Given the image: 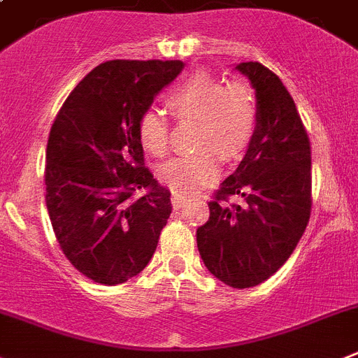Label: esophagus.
Returning a JSON list of instances; mask_svg holds the SVG:
<instances>
[{
	"label": "esophagus",
	"mask_w": 358,
	"mask_h": 358,
	"mask_svg": "<svg viewBox=\"0 0 358 358\" xmlns=\"http://www.w3.org/2000/svg\"><path fill=\"white\" fill-rule=\"evenodd\" d=\"M186 204H188V199L181 196V195H179V193H172V206H173V209H181V208H185Z\"/></svg>",
	"instance_id": "34e87169"
}]
</instances>
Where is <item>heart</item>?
<instances>
[{
	"instance_id": "1",
	"label": "heart",
	"mask_w": 358,
	"mask_h": 358,
	"mask_svg": "<svg viewBox=\"0 0 358 358\" xmlns=\"http://www.w3.org/2000/svg\"><path fill=\"white\" fill-rule=\"evenodd\" d=\"M165 103L176 119H195L193 145L159 169V179L182 196H192L215 182L222 163L234 162L252 145L259 124L254 92L245 83L225 85L209 72H195L165 92ZM140 143L154 156L169 150V122L157 110H145L136 122Z\"/></svg>"
}]
</instances>
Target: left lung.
I'll return each mask as SVG.
<instances>
[{
    "label": "left lung",
    "mask_w": 358,
    "mask_h": 358,
    "mask_svg": "<svg viewBox=\"0 0 358 358\" xmlns=\"http://www.w3.org/2000/svg\"><path fill=\"white\" fill-rule=\"evenodd\" d=\"M255 88L259 124L234 173L213 193L196 229L206 268L236 289L268 280L296 248L313 208L310 142L280 78L259 62L238 67ZM239 194L245 206L231 205Z\"/></svg>",
    "instance_id": "8db88e82"
}]
</instances>
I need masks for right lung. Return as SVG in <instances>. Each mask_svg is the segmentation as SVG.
Returning <instances> with one entry per match:
<instances>
[{"instance_id":"1","label":"right lung","mask_w":358,"mask_h":358,"mask_svg":"<svg viewBox=\"0 0 358 358\" xmlns=\"http://www.w3.org/2000/svg\"><path fill=\"white\" fill-rule=\"evenodd\" d=\"M181 60H110L69 94L49 131L45 206L62 252L80 273L117 286L149 264L172 202L145 166L142 111Z\"/></svg>"}]
</instances>
